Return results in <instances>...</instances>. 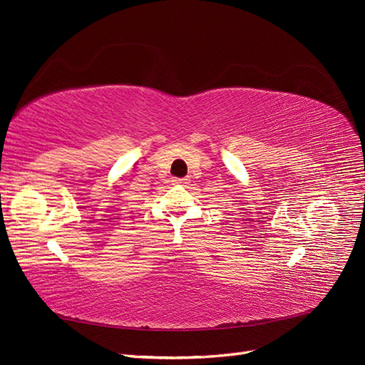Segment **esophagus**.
Segmentation results:
<instances>
[{
	"mask_svg": "<svg viewBox=\"0 0 365 365\" xmlns=\"http://www.w3.org/2000/svg\"><path fill=\"white\" fill-rule=\"evenodd\" d=\"M188 181H190L188 178H173L172 182H173L175 185H187Z\"/></svg>",
	"mask_w": 365,
	"mask_h": 365,
	"instance_id": "obj_1",
	"label": "esophagus"
}]
</instances>
